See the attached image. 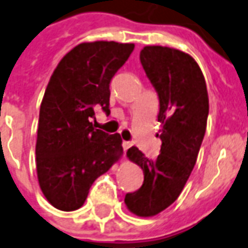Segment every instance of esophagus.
I'll return each mask as SVG.
<instances>
[{"mask_svg": "<svg viewBox=\"0 0 248 248\" xmlns=\"http://www.w3.org/2000/svg\"><path fill=\"white\" fill-rule=\"evenodd\" d=\"M131 145H132L131 141H126V140L122 141V147H124V151H127V149L130 148V147H131Z\"/></svg>", "mask_w": 248, "mask_h": 248, "instance_id": "34e87169", "label": "esophagus"}]
</instances>
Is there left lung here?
Listing matches in <instances>:
<instances>
[{
  "label": "left lung",
  "mask_w": 248,
  "mask_h": 248,
  "mask_svg": "<svg viewBox=\"0 0 248 248\" xmlns=\"http://www.w3.org/2000/svg\"><path fill=\"white\" fill-rule=\"evenodd\" d=\"M140 63L158 96V122L162 144L156 160L137 147L128 158L140 166L144 182L128 192L124 203L140 217L157 215L179 196L195 166L207 128L209 101L203 73L195 60L168 46H144Z\"/></svg>",
  "instance_id": "8db88e82"
}]
</instances>
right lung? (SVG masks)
<instances>
[{
	"label": "right lung",
	"mask_w": 248,
	"mask_h": 248,
	"mask_svg": "<svg viewBox=\"0 0 248 248\" xmlns=\"http://www.w3.org/2000/svg\"><path fill=\"white\" fill-rule=\"evenodd\" d=\"M134 46L116 41L79 44L49 80L39 116L36 169L41 191L57 209L82 207L92 183L124 151L120 134L109 135L92 122L96 109L110 114L109 84Z\"/></svg>",
	"instance_id": "obj_1"
}]
</instances>
